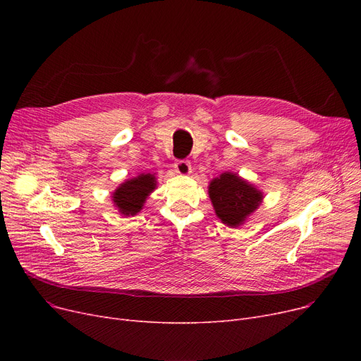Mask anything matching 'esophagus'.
Returning <instances> with one entry per match:
<instances>
[{
  "instance_id": "obj_1",
  "label": "esophagus",
  "mask_w": 361,
  "mask_h": 361,
  "mask_svg": "<svg viewBox=\"0 0 361 361\" xmlns=\"http://www.w3.org/2000/svg\"><path fill=\"white\" fill-rule=\"evenodd\" d=\"M174 168H176V171H177V173H178L180 176H188V174L192 173V165H190V162L184 161V159L177 161L176 165H174Z\"/></svg>"
}]
</instances>
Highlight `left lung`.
Segmentation results:
<instances>
[{
  "instance_id": "1",
  "label": "left lung",
  "mask_w": 361,
  "mask_h": 361,
  "mask_svg": "<svg viewBox=\"0 0 361 361\" xmlns=\"http://www.w3.org/2000/svg\"><path fill=\"white\" fill-rule=\"evenodd\" d=\"M207 188L216 216L234 228L244 224L263 200L259 188L234 173H222Z\"/></svg>"
}]
</instances>
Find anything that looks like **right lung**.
Returning <instances> with one entry per match:
<instances>
[{
	"label": "right lung",
	"mask_w": 361,
	"mask_h": 361,
	"mask_svg": "<svg viewBox=\"0 0 361 361\" xmlns=\"http://www.w3.org/2000/svg\"><path fill=\"white\" fill-rule=\"evenodd\" d=\"M157 178L154 174H140L121 183L112 193L114 206L124 216H135L143 209L147 196L155 190Z\"/></svg>",
	"instance_id": "add662e5"
}]
</instances>
